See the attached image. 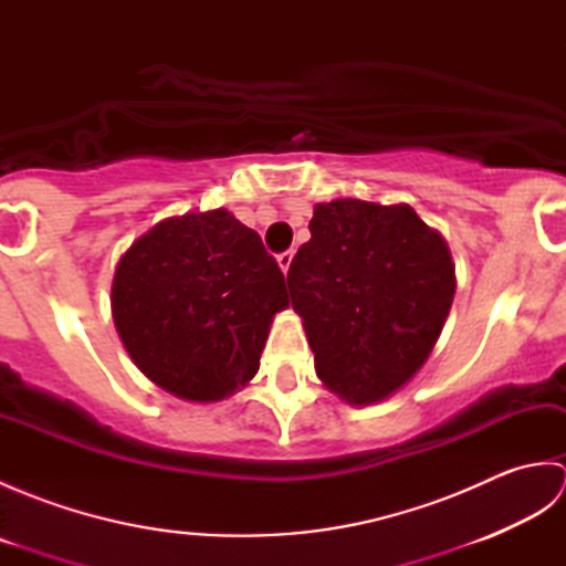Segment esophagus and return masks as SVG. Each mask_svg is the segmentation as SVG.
Instances as JSON below:
<instances>
[{
    "label": "esophagus",
    "mask_w": 566,
    "mask_h": 566,
    "mask_svg": "<svg viewBox=\"0 0 566 566\" xmlns=\"http://www.w3.org/2000/svg\"><path fill=\"white\" fill-rule=\"evenodd\" d=\"M292 260H294V250H286L282 255H276V264H280V270L286 274L292 268Z\"/></svg>",
    "instance_id": "esophagus-1"
}]
</instances>
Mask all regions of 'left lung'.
<instances>
[{
    "label": "left lung",
    "instance_id": "1",
    "mask_svg": "<svg viewBox=\"0 0 566 566\" xmlns=\"http://www.w3.org/2000/svg\"><path fill=\"white\" fill-rule=\"evenodd\" d=\"M286 284L316 375L350 406L389 399L426 365L457 276L448 240L408 203H316Z\"/></svg>",
    "mask_w": 566,
    "mask_h": 566
}]
</instances>
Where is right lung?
<instances>
[{"label":"right lung","instance_id":"add662e5","mask_svg":"<svg viewBox=\"0 0 566 566\" xmlns=\"http://www.w3.org/2000/svg\"><path fill=\"white\" fill-rule=\"evenodd\" d=\"M284 274L228 209L155 223L118 258L112 316L136 367L177 399L216 403L258 375Z\"/></svg>","mask_w":566,"mask_h":566}]
</instances>
